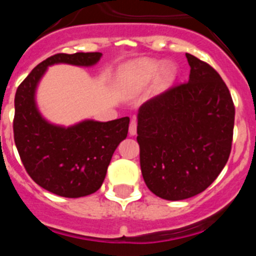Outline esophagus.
I'll return each mask as SVG.
<instances>
[{"label":"esophagus","mask_w":256,"mask_h":256,"mask_svg":"<svg viewBox=\"0 0 256 256\" xmlns=\"http://www.w3.org/2000/svg\"><path fill=\"white\" fill-rule=\"evenodd\" d=\"M136 133H137V120H136V119H132L130 124V134L136 136Z\"/></svg>","instance_id":"obj_1"}]
</instances>
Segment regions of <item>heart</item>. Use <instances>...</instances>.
Instances as JSON below:
<instances>
[{"instance_id": "1", "label": "heart", "mask_w": 256, "mask_h": 256, "mask_svg": "<svg viewBox=\"0 0 256 256\" xmlns=\"http://www.w3.org/2000/svg\"><path fill=\"white\" fill-rule=\"evenodd\" d=\"M159 72V82L168 83L176 74V69L172 64H164L158 60L141 58L124 65L118 74V82L124 91H141L154 79Z\"/></svg>"}]
</instances>
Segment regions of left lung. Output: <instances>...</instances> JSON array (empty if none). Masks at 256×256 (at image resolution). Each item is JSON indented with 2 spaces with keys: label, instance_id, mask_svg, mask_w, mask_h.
Wrapping results in <instances>:
<instances>
[{
  "label": "left lung",
  "instance_id": "left-lung-1",
  "mask_svg": "<svg viewBox=\"0 0 256 256\" xmlns=\"http://www.w3.org/2000/svg\"><path fill=\"white\" fill-rule=\"evenodd\" d=\"M186 58L188 82L146 101L137 115L142 177L152 194L170 201L198 195L216 180L234 137L230 90L209 64Z\"/></svg>",
  "mask_w": 256,
  "mask_h": 256
}]
</instances>
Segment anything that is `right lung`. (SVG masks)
<instances>
[{"mask_svg":"<svg viewBox=\"0 0 256 256\" xmlns=\"http://www.w3.org/2000/svg\"><path fill=\"white\" fill-rule=\"evenodd\" d=\"M101 56V52L56 54L32 70L15 94L14 140L22 165L38 186L62 198H82L100 188L112 154L128 134L130 118L56 126L40 115L36 91L51 65L94 66Z\"/></svg>","mask_w":256,"mask_h":256,"instance_id":"add662e5","label":"right lung"}]
</instances>
